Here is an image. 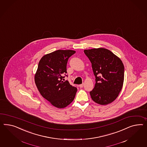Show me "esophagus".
Wrapping results in <instances>:
<instances>
[{"mask_svg": "<svg viewBox=\"0 0 147 147\" xmlns=\"http://www.w3.org/2000/svg\"><path fill=\"white\" fill-rule=\"evenodd\" d=\"M84 86V84H80L79 87L80 88H82Z\"/></svg>", "mask_w": 147, "mask_h": 147, "instance_id": "34e87169", "label": "esophagus"}]
</instances>
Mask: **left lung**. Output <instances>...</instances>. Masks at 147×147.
Here are the masks:
<instances>
[{
  "mask_svg": "<svg viewBox=\"0 0 147 147\" xmlns=\"http://www.w3.org/2000/svg\"><path fill=\"white\" fill-rule=\"evenodd\" d=\"M95 76V87L90 92L91 99L100 105L115 100L123 86L124 66L122 61L104 48L84 50Z\"/></svg>",
  "mask_w": 147,
  "mask_h": 147,
  "instance_id": "1",
  "label": "left lung"
}]
</instances>
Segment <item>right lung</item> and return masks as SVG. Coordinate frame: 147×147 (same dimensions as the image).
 <instances>
[{
    "label": "right lung",
    "mask_w": 147,
    "mask_h": 147,
    "mask_svg": "<svg viewBox=\"0 0 147 147\" xmlns=\"http://www.w3.org/2000/svg\"><path fill=\"white\" fill-rule=\"evenodd\" d=\"M75 51L58 50L45 55L40 59L35 75V82L40 95L52 105L64 108L74 99L77 88L68 81L63 80L67 73L68 58Z\"/></svg>",
    "instance_id": "right-lung-1"
}]
</instances>
